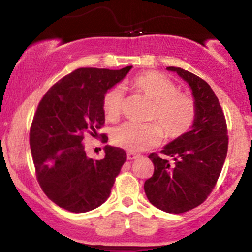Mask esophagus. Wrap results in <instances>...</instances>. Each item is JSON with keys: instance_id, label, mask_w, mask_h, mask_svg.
<instances>
[{"instance_id": "obj_1", "label": "esophagus", "mask_w": 252, "mask_h": 252, "mask_svg": "<svg viewBox=\"0 0 252 252\" xmlns=\"http://www.w3.org/2000/svg\"><path fill=\"white\" fill-rule=\"evenodd\" d=\"M126 158H128V160H135V158H140V154H136V153L129 152L128 154H126Z\"/></svg>"}]
</instances>
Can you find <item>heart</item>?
<instances>
[{"mask_svg": "<svg viewBox=\"0 0 252 252\" xmlns=\"http://www.w3.org/2000/svg\"><path fill=\"white\" fill-rule=\"evenodd\" d=\"M132 85L144 96L153 100L148 123H123L115 129L112 141L116 146L140 152L155 146L164 135L168 138H178L185 135L195 120V102L189 94L178 90L176 84L162 73L147 72L132 79ZM124 94L121 86H114L104 94L102 108L108 121L115 122L123 112Z\"/></svg>", "mask_w": 252, "mask_h": 252, "instance_id": "b5f03b06", "label": "heart"}]
</instances>
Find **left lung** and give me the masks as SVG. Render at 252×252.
<instances>
[{
    "instance_id": "1",
    "label": "left lung",
    "mask_w": 252,
    "mask_h": 252,
    "mask_svg": "<svg viewBox=\"0 0 252 252\" xmlns=\"http://www.w3.org/2000/svg\"><path fill=\"white\" fill-rule=\"evenodd\" d=\"M189 83L196 106L192 130L167 144L160 158H148L154 174L144 182L148 200L168 213H184L201 205L215 189L227 154V126L218 98L211 86L184 68L169 66Z\"/></svg>"
}]
</instances>
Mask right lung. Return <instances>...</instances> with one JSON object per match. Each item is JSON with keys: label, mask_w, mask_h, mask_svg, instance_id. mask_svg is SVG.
Returning a JSON list of instances; mask_svg holds the SVG:
<instances>
[{"label": "right lung", "mask_w": 252, "mask_h": 252, "mask_svg": "<svg viewBox=\"0 0 252 252\" xmlns=\"http://www.w3.org/2000/svg\"><path fill=\"white\" fill-rule=\"evenodd\" d=\"M131 67L77 68L54 84L37 105L30 131L36 179L43 193L62 209L88 212L111 193L126 153L105 146L102 160H94L86 156L82 142L86 135H99L105 122L104 94ZM99 136L108 142L105 134Z\"/></svg>", "instance_id": "1"}]
</instances>
